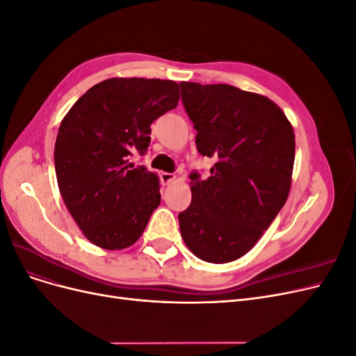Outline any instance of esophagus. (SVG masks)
<instances>
[{
	"label": "esophagus",
	"mask_w": 356,
	"mask_h": 356,
	"mask_svg": "<svg viewBox=\"0 0 356 356\" xmlns=\"http://www.w3.org/2000/svg\"><path fill=\"white\" fill-rule=\"evenodd\" d=\"M177 179V177L174 174H169V172H161L160 174V182L163 186H169L170 182H174Z\"/></svg>",
	"instance_id": "1"
}]
</instances>
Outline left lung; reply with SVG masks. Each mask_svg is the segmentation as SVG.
<instances>
[{
    "label": "left lung",
    "mask_w": 356,
    "mask_h": 356,
    "mask_svg": "<svg viewBox=\"0 0 356 356\" xmlns=\"http://www.w3.org/2000/svg\"><path fill=\"white\" fill-rule=\"evenodd\" d=\"M179 86L199 153L215 160L207 179L190 175L181 236L200 260L230 263L252 250L288 199L294 129L267 96L229 84Z\"/></svg>",
    "instance_id": "1"
}]
</instances>
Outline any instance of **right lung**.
Returning <instances> with one entry per match:
<instances>
[{
	"label": "right lung",
	"instance_id": "add662e5",
	"mask_svg": "<svg viewBox=\"0 0 356 356\" xmlns=\"http://www.w3.org/2000/svg\"><path fill=\"white\" fill-rule=\"evenodd\" d=\"M178 101L172 80L114 77L95 84L63 117L55 144L58 186L93 245L118 251L141 238L160 204V182L129 156L147 152L149 126Z\"/></svg>",
	"mask_w": 356,
	"mask_h": 356
}]
</instances>
